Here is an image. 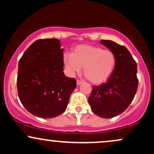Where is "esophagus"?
I'll return each mask as SVG.
<instances>
[{
  "label": "esophagus",
  "mask_w": 154,
  "mask_h": 154,
  "mask_svg": "<svg viewBox=\"0 0 154 154\" xmlns=\"http://www.w3.org/2000/svg\"><path fill=\"white\" fill-rule=\"evenodd\" d=\"M82 82H83V81L79 80V79H77V85H79L82 84Z\"/></svg>",
  "instance_id": "34e87169"
}]
</instances>
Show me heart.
Returning a JSON list of instances; mask_svg holds the SVG:
<instances>
[{
    "label": "heart",
    "instance_id": "b5f03b06",
    "mask_svg": "<svg viewBox=\"0 0 154 154\" xmlns=\"http://www.w3.org/2000/svg\"><path fill=\"white\" fill-rule=\"evenodd\" d=\"M63 61L71 75L83 72L85 77L94 84H100L107 80L114 72L116 56L110 50L91 45H79L72 54L65 53Z\"/></svg>",
    "mask_w": 154,
    "mask_h": 154
}]
</instances>
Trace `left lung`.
I'll return each mask as SVG.
<instances>
[{"instance_id": "obj_1", "label": "left lung", "mask_w": 154, "mask_h": 154, "mask_svg": "<svg viewBox=\"0 0 154 154\" xmlns=\"http://www.w3.org/2000/svg\"><path fill=\"white\" fill-rule=\"evenodd\" d=\"M100 43L115 55V68L106 82L93 86L88 103L94 114L109 119L123 113L133 100L138 85L137 63L126 47L111 40Z\"/></svg>"}]
</instances>
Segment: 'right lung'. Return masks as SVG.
Wrapping results in <instances>:
<instances>
[{"instance_id":"1","label":"right lung","mask_w":154,"mask_h":154,"mask_svg":"<svg viewBox=\"0 0 154 154\" xmlns=\"http://www.w3.org/2000/svg\"><path fill=\"white\" fill-rule=\"evenodd\" d=\"M58 39L35 41L19 61L17 90L21 103L33 115L48 119L66 110L77 87L63 73V52Z\"/></svg>"}]
</instances>
